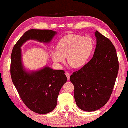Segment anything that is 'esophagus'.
Wrapping results in <instances>:
<instances>
[{"instance_id":"esophagus-1","label":"esophagus","mask_w":128,"mask_h":128,"mask_svg":"<svg viewBox=\"0 0 128 128\" xmlns=\"http://www.w3.org/2000/svg\"><path fill=\"white\" fill-rule=\"evenodd\" d=\"M66 75L67 77V78L69 80V78H70V74L68 72H66Z\"/></svg>"}]
</instances>
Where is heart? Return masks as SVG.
Wrapping results in <instances>:
<instances>
[{"label": "heart", "mask_w": 128, "mask_h": 128, "mask_svg": "<svg viewBox=\"0 0 128 128\" xmlns=\"http://www.w3.org/2000/svg\"><path fill=\"white\" fill-rule=\"evenodd\" d=\"M94 43L92 38L69 34L64 36L58 43L56 50L51 51V56L56 63H63L67 57L68 64L72 68L83 66L92 55Z\"/></svg>", "instance_id": "obj_1"}]
</instances>
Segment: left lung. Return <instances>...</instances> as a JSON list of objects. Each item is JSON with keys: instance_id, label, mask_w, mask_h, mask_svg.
Listing matches in <instances>:
<instances>
[{"instance_id": "8db88e82", "label": "left lung", "mask_w": 128, "mask_h": 128, "mask_svg": "<svg viewBox=\"0 0 128 128\" xmlns=\"http://www.w3.org/2000/svg\"><path fill=\"white\" fill-rule=\"evenodd\" d=\"M96 46L92 60L70 76L75 101L80 109L96 111L108 102L113 92L119 65L115 47L96 31Z\"/></svg>"}]
</instances>
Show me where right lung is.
Returning a JSON list of instances; mask_svg holds the SVG:
<instances>
[{
    "label": "right lung",
    "instance_id": "obj_1",
    "mask_svg": "<svg viewBox=\"0 0 128 128\" xmlns=\"http://www.w3.org/2000/svg\"><path fill=\"white\" fill-rule=\"evenodd\" d=\"M56 33L50 30H28L17 41L11 54L13 83L26 107L39 114H48L55 109L59 92L67 77L64 70H54L48 66L36 72H27L22 63L21 47L30 40L49 43Z\"/></svg>",
    "mask_w": 128,
    "mask_h": 128
}]
</instances>
